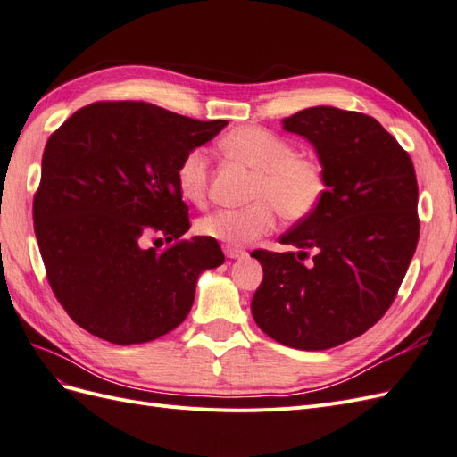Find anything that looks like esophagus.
I'll return each mask as SVG.
<instances>
[{"label": "esophagus", "instance_id": "34e87169", "mask_svg": "<svg viewBox=\"0 0 457 457\" xmlns=\"http://www.w3.org/2000/svg\"><path fill=\"white\" fill-rule=\"evenodd\" d=\"M223 252L228 259H244L247 255L244 250H240V247H232V245H225Z\"/></svg>", "mask_w": 457, "mask_h": 457}]
</instances>
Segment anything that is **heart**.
<instances>
[{
  "label": "heart",
  "mask_w": 457,
  "mask_h": 457,
  "mask_svg": "<svg viewBox=\"0 0 457 457\" xmlns=\"http://www.w3.org/2000/svg\"><path fill=\"white\" fill-rule=\"evenodd\" d=\"M219 148L228 158L253 170V204L240 210H217L198 220L204 237L225 245L250 244L274 228L276 215L299 220L316 212L326 195V173L320 162L294 154L282 137L262 128L242 126L227 133ZM210 162L202 148H192L179 162L177 187L181 196L200 204L207 192Z\"/></svg>",
  "instance_id": "heart-1"
}]
</instances>
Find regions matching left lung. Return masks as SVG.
Listing matches in <instances>:
<instances>
[{"mask_svg": "<svg viewBox=\"0 0 457 457\" xmlns=\"http://www.w3.org/2000/svg\"><path fill=\"white\" fill-rule=\"evenodd\" d=\"M282 129L312 145L326 195L282 234L297 252L252 253L262 267L252 314L286 347L326 351L362 336L395 301L420 238L416 171L395 137L361 112L312 106Z\"/></svg>", "mask_w": 457, "mask_h": 457, "instance_id": "left-lung-1", "label": "left lung"}]
</instances>
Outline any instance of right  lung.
Segmentation results:
<instances>
[{
    "label": "right lung",
    "mask_w": 457,
    "mask_h": 457,
    "mask_svg": "<svg viewBox=\"0 0 457 457\" xmlns=\"http://www.w3.org/2000/svg\"><path fill=\"white\" fill-rule=\"evenodd\" d=\"M227 123L148 103H95L49 137L34 230L53 294L78 326L135 345L185 320L200 274L225 255L207 237L183 240L190 223L177 168ZM150 233L176 244L145 248Z\"/></svg>",
    "instance_id": "obj_1"
}]
</instances>
